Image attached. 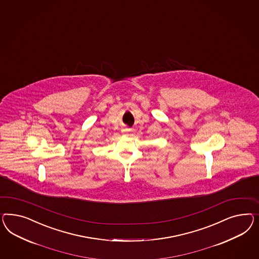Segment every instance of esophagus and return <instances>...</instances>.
Returning <instances> with one entry per match:
<instances>
[{"label": "esophagus", "instance_id": "1", "mask_svg": "<svg viewBox=\"0 0 259 259\" xmlns=\"http://www.w3.org/2000/svg\"><path fill=\"white\" fill-rule=\"evenodd\" d=\"M130 131H131V130H130V128H126V127L122 130V132H123V133H127V132H130Z\"/></svg>", "mask_w": 259, "mask_h": 259}]
</instances>
